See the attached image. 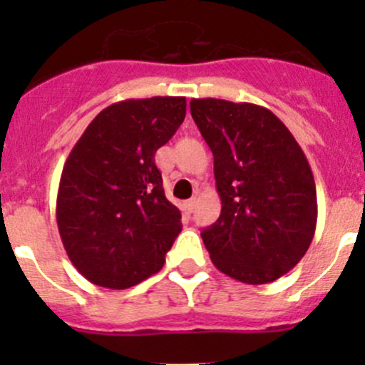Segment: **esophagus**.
Masks as SVG:
<instances>
[{"label":"esophagus","mask_w":365,"mask_h":365,"mask_svg":"<svg viewBox=\"0 0 365 365\" xmlns=\"http://www.w3.org/2000/svg\"><path fill=\"white\" fill-rule=\"evenodd\" d=\"M196 205H197L196 197H190L189 201H185V203H183V210H185V213H192L194 208H196Z\"/></svg>","instance_id":"obj_1"}]
</instances>
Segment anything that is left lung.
I'll return each mask as SVG.
<instances>
[{
  "mask_svg": "<svg viewBox=\"0 0 365 365\" xmlns=\"http://www.w3.org/2000/svg\"><path fill=\"white\" fill-rule=\"evenodd\" d=\"M190 114L213 153L220 215L201 238L217 270L267 284L304 257L318 220L307 157L270 109L192 98Z\"/></svg>",
  "mask_w": 365,
  "mask_h": 365,
  "instance_id": "1",
  "label": "left lung"
}]
</instances>
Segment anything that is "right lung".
I'll list each match as a JSON object with an SVG mask.
<instances>
[{
  "mask_svg": "<svg viewBox=\"0 0 365 365\" xmlns=\"http://www.w3.org/2000/svg\"><path fill=\"white\" fill-rule=\"evenodd\" d=\"M185 97L128 98L102 109L73 145L60 178L56 222L83 277L127 289L157 274L182 231L155 152L185 118Z\"/></svg>",
  "mask_w": 365,
  "mask_h": 365,
  "instance_id": "obj_1",
  "label": "right lung"
}]
</instances>
